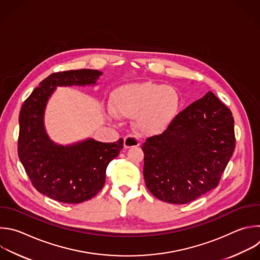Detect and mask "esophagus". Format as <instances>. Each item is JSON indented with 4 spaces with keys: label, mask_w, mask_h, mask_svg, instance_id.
Segmentation results:
<instances>
[{
    "label": "esophagus",
    "mask_w": 260,
    "mask_h": 260,
    "mask_svg": "<svg viewBox=\"0 0 260 260\" xmlns=\"http://www.w3.org/2000/svg\"><path fill=\"white\" fill-rule=\"evenodd\" d=\"M124 148L125 149H128V148H134V147H138L140 145V141L137 137L135 136H132V135H128L124 138Z\"/></svg>",
    "instance_id": "obj_1"
}]
</instances>
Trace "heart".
Returning a JSON list of instances; mask_svg holds the SVG:
<instances>
[{"instance_id": "obj_1", "label": "heart", "mask_w": 260, "mask_h": 260, "mask_svg": "<svg viewBox=\"0 0 260 260\" xmlns=\"http://www.w3.org/2000/svg\"><path fill=\"white\" fill-rule=\"evenodd\" d=\"M115 114L135 117L137 131L146 136L163 133L180 111L181 96L169 85L145 81L116 89L111 97Z\"/></svg>"}]
</instances>
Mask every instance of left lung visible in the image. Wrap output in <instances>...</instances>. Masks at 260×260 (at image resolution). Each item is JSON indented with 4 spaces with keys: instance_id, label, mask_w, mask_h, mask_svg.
Instances as JSON below:
<instances>
[{
    "instance_id": "obj_1",
    "label": "left lung",
    "mask_w": 260,
    "mask_h": 260,
    "mask_svg": "<svg viewBox=\"0 0 260 260\" xmlns=\"http://www.w3.org/2000/svg\"><path fill=\"white\" fill-rule=\"evenodd\" d=\"M235 144L231 110L208 92L143 144L148 190L171 204L196 200L218 186Z\"/></svg>"
}]
</instances>
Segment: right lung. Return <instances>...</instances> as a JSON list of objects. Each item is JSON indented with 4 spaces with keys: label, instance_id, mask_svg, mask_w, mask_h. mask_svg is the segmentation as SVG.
<instances>
[{
    "label": "right lung",
    "instance_id": "add662e5",
    "mask_svg": "<svg viewBox=\"0 0 260 260\" xmlns=\"http://www.w3.org/2000/svg\"><path fill=\"white\" fill-rule=\"evenodd\" d=\"M101 71L77 69L55 72L41 81L24 101L19 115L18 156L32 186L62 203L76 204L95 197L103 188L106 168L123 148V140L94 139L63 146L47 135L44 113L56 86L95 84Z\"/></svg>",
    "mask_w": 260,
    "mask_h": 260
}]
</instances>
